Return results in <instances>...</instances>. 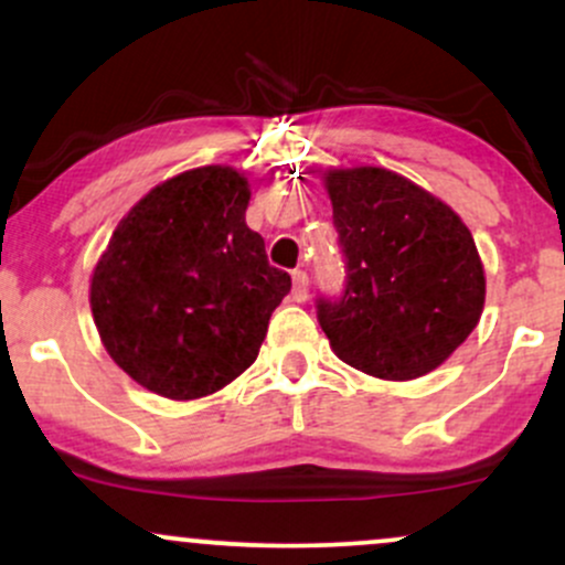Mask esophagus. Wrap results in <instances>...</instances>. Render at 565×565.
Wrapping results in <instances>:
<instances>
[{"instance_id":"obj_1","label":"esophagus","mask_w":565,"mask_h":565,"mask_svg":"<svg viewBox=\"0 0 565 565\" xmlns=\"http://www.w3.org/2000/svg\"><path fill=\"white\" fill-rule=\"evenodd\" d=\"M291 295H295L297 302H302L308 297V274L305 270H295L291 274Z\"/></svg>"}]
</instances>
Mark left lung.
Returning <instances> with one entry per match:
<instances>
[{
    "instance_id": "left-lung-1",
    "label": "left lung",
    "mask_w": 565,
    "mask_h": 565,
    "mask_svg": "<svg viewBox=\"0 0 565 565\" xmlns=\"http://www.w3.org/2000/svg\"><path fill=\"white\" fill-rule=\"evenodd\" d=\"M323 188L348 260L345 295L319 300L334 355L391 382L430 374L483 313V263L468 225L385 167L329 170Z\"/></svg>"
}]
</instances>
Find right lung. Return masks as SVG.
I'll return each instance as SVG.
<instances>
[{
	"mask_svg": "<svg viewBox=\"0 0 565 565\" xmlns=\"http://www.w3.org/2000/svg\"><path fill=\"white\" fill-rule=\"evenodd\" d=\"M249 180L225 164L174 174L116 225L89 278L114 364L146 391L193 401L255 364L291 278L246 225Z\"/></svg>",
	"mask_w": 565,
	"mask_h": 565,
	"instance_id": "right-lung-1",
	"label": "right lung"
}]
</instances>
